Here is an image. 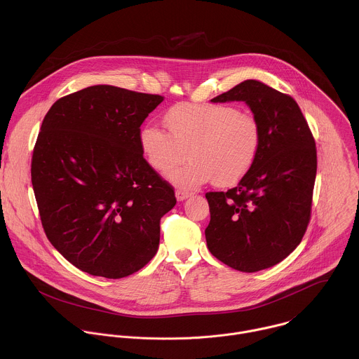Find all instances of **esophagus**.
Instances as JSON below:
<instances>
[{"label": "esophagus", "mask_w": 359, "mask_h": 359, "mask_svg": "<svg viewBox=\"0 0 359 359\" xmlns=\"http://www.w3.org/2000/svg\"><path fill=\"white\" fill-rule=\"evenodd\" d=\"M192 195V192H189V191H184V189H177L175 191V196H177V199L181 202V201H185L187 198H189Z\"/></svg>", "instance_id": "obj_1"}]
</instances>
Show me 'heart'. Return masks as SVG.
<instances>
[{"label": "heart", "mask_w": 359, "mask_h": 359, "mask_svg": "<svg viewBox=\"0 0 359 359\" xmlns=\"http://www.w3.org/2000/svg\"><path fill=\"white\" fill-rule=\"evenodd\" d=\"M164 131L154 124L141 130L140 144L148 163L168 172L180 187H196L212 178L219 187L239 181L256 161L261 147V126L250 111L228 103H181L164 114Z\"/></svg>", "instance_id": "b5f03b06"}]
</instances>
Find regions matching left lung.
<instances>
[{"label": "left lung", "instance_id": "1", "mask_svg": "<svg viewBox=\"0 0 359 359\" xmlns=\"http://www.w3.org/2000/svg\"><path fill=\"white\" fill-rule=\"evenodd\" d=\"M243 101L261 126L255 164L226 192H207L210 253L242 272L269 268L302 242L311 219L316 147L300 106L287 94L246 80L211 102Z\"/></svg>", "mask_w": 359, "mask_h": 359}]
</instances>
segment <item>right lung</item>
Listing matches in <instances>:
<instances>
[{"instance_id": "add662e5", "label": "right lung", "mask_w": 359, "mask_h": 359, "mask_svg": "<svg viewBox=\"0 0 359 359\" xmlns=\"http://www.w3.org/2000/svg\"><path fill=\"white\" fill-rule=\"evenodd\" d=\"M164 97L93 86L53 103L32 157L44 232L79 269L120 279L144 268L160 242L174 188L145 160L141 126Z\"/></svg>"}]
</instances>
